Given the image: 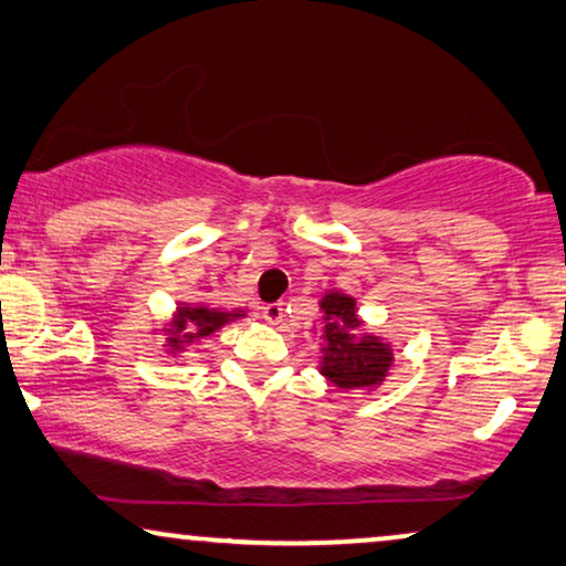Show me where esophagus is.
I'll return each mask as SVG.
<instances>
[{"mask_svg":"<svg viewBox=\"0 0 566 566\" xmlns=\"http://www.w3.org/2000/svg\"><path fill=\"white\" fill-rule=\"evenodd\" d=\"M261 315H264V321L269 325H280L284 321V307L280 302H269V305L261 307Z\"/></svg>","mask_w":566,"mask_h":566,"instance_id":"esophagus-1","label":"esophagus"}]
</instances>
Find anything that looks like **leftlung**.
Returning a JSON list of instances; mask_svg holds the SVG:
<instances>
[{"instance_id":"obj_1","label":"left lung","mask_w":566,"mask_h":566,"mask_svg":"<svg viewBox=\"0 0 566 566\" xmlns=\"http://www.w3.org/2000/svg\"><path fill=\"white\" fill-rule=\"evenodd\" d=\"M323 310V361L321 374L338 389H374L392 366V348L374 333H361L352 294L331 290L321 300Z\"/></svg>"}]
</instances>
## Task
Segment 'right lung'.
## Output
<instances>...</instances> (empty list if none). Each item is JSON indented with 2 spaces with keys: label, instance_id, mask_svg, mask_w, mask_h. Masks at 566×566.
Here are the masks:
<instances>
[{
  "label": "right lung",
  "instance_id": "right-lung-1",
  "mask_svg": "<svg viewBox=\"0 0 566 566\" xmlns=\"http://www.w3.org/2000/svg\"><path fill=\"white\" fill-rule=\"evenodd\" d=\"M238 317H243V310H220L210 305H187V302H181L169 325L164 328L166 348H169V354L177 356L187 352V346H192L197 338L212 336L214 331L238 321Z\"/></svg>",
  "mask_w": 566,
  "mask_h": 566
}]
</instances>
